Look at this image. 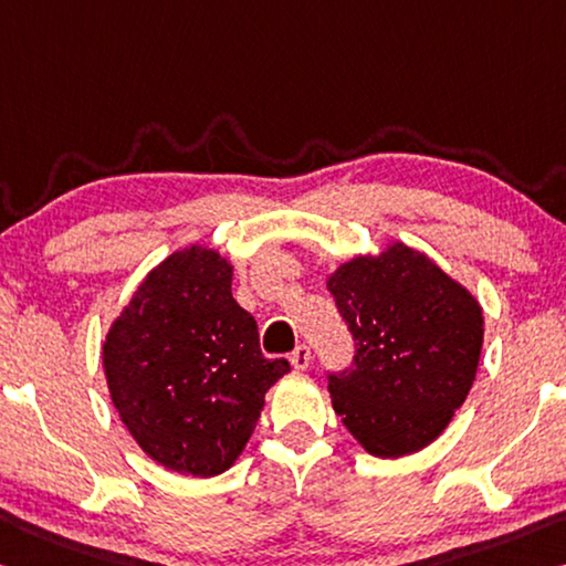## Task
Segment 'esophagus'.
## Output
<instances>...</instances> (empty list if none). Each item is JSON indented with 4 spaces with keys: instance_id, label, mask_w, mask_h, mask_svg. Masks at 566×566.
Segmentation results:
<instances>
[{
    "instance_id": "34e87169",
    "label": "esophagus",
    "mask_w": 566,
    "mask_h": 566,
    "mask_svg": "<svg viewBox=\"0 0 566 566\" xmlns=\"http://www.w3.org/2000/svg\"><path fill=\"white\" fill-rule=\"evenodd\" d=\"M290 363L294 370H307L312 363V349L307 345H297L294 347V353L290 355Z\"/></svg>"
}]
</instances>
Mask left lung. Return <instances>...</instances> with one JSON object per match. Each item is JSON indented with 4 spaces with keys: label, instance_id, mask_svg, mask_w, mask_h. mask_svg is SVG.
Returning a JSON list of instances; mask_svg holds the SVG:
<instances>
[{
    "label": "left lung",
    "instance_id": "1",
    "mask_svg": "<svg viewBox=\"0 0 566 566\" xmlns=\"http://www.w3.org/2000/svg\"><path fill=\"white\" fill-rule=\"evenodd\" d=\"M355 339V367L329 378L332 408L375 459L423 451L476 380L483 310L426 251L390 239L327 274Z\"/></svg>",
    "mask_w": 566,
    "mask_h": 566
}]
</instances>
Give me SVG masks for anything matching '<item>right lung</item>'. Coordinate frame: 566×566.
<instances>
[{"label":"right lung","mask_w":566,"mask_h":566,"mask_svg":"<svg viewBox=\"0 0 566 566\" xmlns=\"http://www.w3.org/2000/svg\"><path fill=\"white\" fill-rule=\"evenodd\" d=\"M234 264L206 244L143 276L103 337L107 392L148 459L211 479L239 461L264 396L290 373L266 360L256 322L231 297Z\"/></svg>","instance_id":"right-lung-1"}]
</instances>
